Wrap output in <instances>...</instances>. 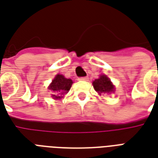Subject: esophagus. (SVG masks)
<instances>
[{"label":"esophagus","mask_w":158,"mask_h":158,"mask_svg":"<svg viewBox=\"0 0 158 158\" xmlns=\"http://www.w3.org/2000/svg\"><path fill=\"white\" fill-rule=\"evenodd\" d=\"M79 79V80H83V81H87L89 79V78L88 77H80Z\"/></svg>","instance_id":"obj_1"}]
</instances>
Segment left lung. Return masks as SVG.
I'll return each mask as SVG.
<instances>
[{
	"mask_svg": "<svg viewBox=\"0 0 158 158\" xmlns=\"http://www.w3.org/2000/svg\"><path fill=\"white\" fill-rule=\"evenodd\" d=\"M93 86L94 89L99 93H109L110 94L111 92H114V85H112L110 80L109 79L108 77L106 75H100L99 79H97L93 82Z\"/></svg>",
	"mask_w": 158,
	"mask_h": 158,
	"instance_id": "8db88e82",
	"label": "left lung"
}]
</instances>
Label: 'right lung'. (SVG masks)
<instances>
[{"mask_svg": "<svg viewBox=\"0 0 158 158\" xmlns=\"http://www.w3.org/2000/svg\"><path fill=\"white\" fill-rule=\"evenodd\" d=\"M73 81L70 79L64 78L62 74H58L52 80V84L48 87V89L52 90V96L54 99H60L64 94L68 93L72 86Z\"/></svg>", "mask_w": 158, "mask_h": 158, "instance_id": "1", "label": "right lung"}]
</instances>
